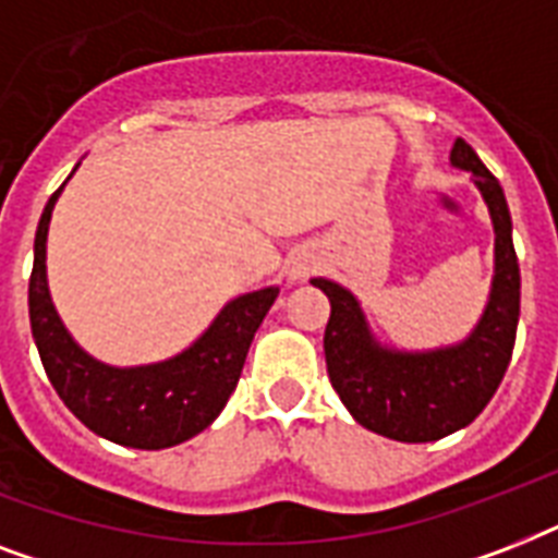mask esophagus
<instances>
[{
    "label": "esophagus",
    "mask_w": 558,
    "mask_h": 558,
    "mask_svg": "<svg viewBox=\"0 0 558 558\" xmlns=\"http://www.w3.org/2000/svg\"><path fill=\"white\" fill-rule=\"evenodd\" d=\"M304 275H306L304 266H298V269H292V278H304Z\"/></svg>",
    "instance_id": "34e87169"
}]
</instances>
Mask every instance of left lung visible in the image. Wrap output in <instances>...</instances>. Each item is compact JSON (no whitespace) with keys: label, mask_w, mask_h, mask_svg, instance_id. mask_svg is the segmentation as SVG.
<instances>
[{"label":"left lung","mask_w":558,"mask_h":558,"mask_svg":"<svg viewBox=\"0 0 558 558\" xmlns=\"http://www.w3.org/2000/svg\"><path fill=\"white\" fill-rule=\"evenodd\" d=\"M451 165L472 173L495 228V278L489 304L466 341L428 353H402L373 339L365 313L348 289L315 278L330 298L324 330L327 373L359 425L399 442H432L469 425L501 385L515 348L521 271L512 248V219L498 179L463 138Z\"/></svg>","instance_id":"left-lung-1"}]
</instances>
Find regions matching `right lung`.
Instances as JSON below:
<instances>
[{"label": "right lung", "instance_id": "obj_1", "mask_svg": "<svg viewBox=\"0 0 558 558\" xmlns=\"http://www.w3.org/2000/svg\"><path fill=\"white\" fill-rule=\"evenodd\" d=\"M60 191L63 187L51 193L39 217L28 283L31 332L48 381L89 432L118 446L153 451L191 440L217 420L234 393L254 332L280 289L269 287L234 298L185 353L168 362L142 367L104 365L74 344L48 295L46 236Z\"/></svg>", "mask_w": 558, "mask_h": 558}]
</instances>
